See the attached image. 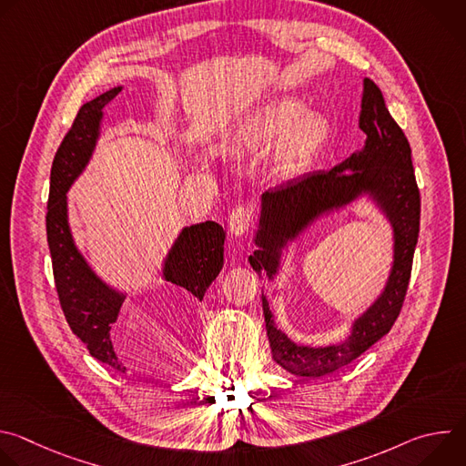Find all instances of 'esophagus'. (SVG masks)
<instances>
[{
  "label": "esophagus",
  "instance_id": "esophagus-1",
  "mask_svg": "<svg viewBox=\"0 0 466 466\" xmlns=\"http://www.w3.org/2000/svg\"><path fill=\"white\" fill-rule=\"evenodd\" d=\"M254 219V210L250 207H238L228 216V228L234 236H243Z\"/></svg>",
  "mask_w": 466,
  "mask_h": 466
}]
</instances>
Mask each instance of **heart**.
<instances>
[{"label":"heart","mask_w":466,"mask_h":466,"mask_svg":"<svg viewBox=\"0 0 466 466\" xmlns=\"http://www.w3.org/2000/svg\"><path fill=\"white\" fill-rule=\"evenodd\" d=\"M304 112V103L286 97L265 106L252 117L245 130V142L259 149L277 146L288 134L290 135L277 158V173L284 178L300 175L317 158L331 135V125L324 116L308 114L300 119Z\"/></svg>","instance_id":"1"}]
</instances>
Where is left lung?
<instances>
[{
  "label": "left lung",
  "mask_w": 466,
  "mask_h": 466,
  "mask_svg": "<svg viewBox=\"0 0 466 466\" xmlns=\"http://www.w3.org/2000/svg\"><path fill=\"white\" fill-rule=\"evenodd\" d=\"M360 128L367 135L361 151L329 171H313L261 195L259 228L248 256L252 269L273 279L282 248L319 216L347 207L363 193L381 208L394 234V261L378 300L354 322L341 345L302 347L277 328L269 302L261 297L265 328L273 358L297 376H324L352 363L380 341L400 315L410 286L413 254L420 228V193L404 130L389 114L380 88L363 81Z\"/></svg>",
  "instance_id": "obj_1"
}]
</instances>
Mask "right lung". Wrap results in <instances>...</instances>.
<instances>
[{
	"label": "right lung",
	"mask_w": 466,
	"mask_h": 466,
	"mask_svg": "<svg viewBox=\"0 0 466 466\" xmlns=\"http://www.w3.org/2000/svg\"><path fill=\"white\" fill-rule=\"evenodd\" d=\"M119 92L121 86L85 103L72 128L66 132L51 166L46 230L55 288L66 320L96 360L123 372L125 367L114 350L110 331L117 320L125 295L108 288L77 250L68 225V201H66V191L83 173L92 157L99 137L103 108ZM223 245L225 230L214 221L186 227L166 258L164 279L186 289L191 299L203 300L223 268Z\"/></svg>",
	"instance_id": "add662e5"
}]
</instances>
